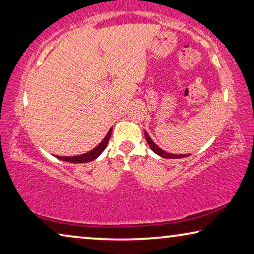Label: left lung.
Returning a JSON list of instances; mask_svg holds the SVG:
<instances>
[{"mask_svg":"<svg viewBox=\"0 0 254 254\" xmlns=\"http://www.w3.org/2000/svg\"><path fill=\"white\" fill-rule=\"evenodd\" d=\"M145 138H146V140H147V142H148L149 147L152 148V151L154 152V153H156V154H158V155L162 156V158H166V159H181V158H187V156L190 155V154H170V153L164 152L163 149H161V148L159 147V146H156L154 144V141H153L152 139L149 138V135H148V133L146 131H145Z\"/></svg>","mask_w":254,"mask_h":254,"instance_id":"obj_1","label":"left lung"}]
</instances>
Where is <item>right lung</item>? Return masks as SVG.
<instances>
[{
  "label": "right lung",
  "mask_w": 254,
  "mask_h": 254,
  "mask_svg": "<svg viewBox=\"0 0 254 254\" xmlns=\"http://www.w3.org/2000/svg\"><path fill=\"white\" fill-rule=\"evenodd\" d=\"M110 134H112V128L108 131V133H107L105 139H103V140L100 142L95 148H93L90 152L85 153V154L77 155V156H56V158L62 160V161H66L71 163H85V162L93 161V160H95L103 151H105V148L107 147V144H108L110 139Z\"/></svg>",
  "instance_id": "add662e5"
}]
</instances>
